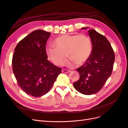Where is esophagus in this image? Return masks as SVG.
I'll use <instances>...</instances> for the list:
<instances>
[{
	"instance_id": "obj_1",
	"label": "esophagus",
	"mask_w": 128,
	"mask_h": 128,
	"mask_svg": "<svg viewBox=\"0 0 128 128\" xmlns=\"http://www.w3.org/2000/svg\"><path fill=\"white\" fill-rule=\"evenodd\" d=\"M62 72L63 73H69L70 72V71L68 70H66V69H62Z\"/></svg>"
}]
</instances>
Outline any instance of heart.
<instances>
[{"label": "heart", "mask_w": 128, "mask_h": 128, "mask_svg": "<svg viewBox=\"0 0 128 128\" xmlns=\"http://www.w3.org/2000/svg\"><path fill=\"white\" fill-rule=\"evenodd\" d=\"M92 52V41L85 34L62 35L55 39L53 46L50 45L46 48L49 60L58 66L65 64L67 56L70 58L69 64L74 62L81 64L89 58Z\"/></svg>", "instance_id": "b5f03b06"}]
</instances>
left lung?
Returning <instances> with one entry per match:
<instances>
[{"mask_svg":"<svg viewBox=\"0 0 128 128\" xmlns=\"http://www.w3.org/2000/svg\"><path fill=\"white\" fill-rule=\"evenodd\" d=\"M88 27L81 28L86 29ZM92 52L89 58L76 69L80 74L73 86L78 92L86 95L96 94L102 88L111 76L115 60L113 49L106 37L96 30H88Z\"/></svg>","mask_w":128,"mask_h":128,"instance_id":"8db88e82","label":"left lung"}]
</instances>
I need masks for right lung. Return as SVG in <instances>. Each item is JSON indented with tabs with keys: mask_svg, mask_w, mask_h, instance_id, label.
I'll list each match as a JSON object with an SVG mask.
<instances>
[{
	"mask_svg": "<svg viewBox=\"0 0 128 128\" xmlns=\"http://www.w3.org/2000/svg\"><path fill=\"white\" fill-rule=\"evenodd\" d=\"M50 34L42 30L32 32L18 43L12 59L20 88L35 97L47 94L62 72L47 60L46 44Z\"/></svg>",
	"mask_w": 128,
	"mask_h": 128,
	"instance_id": "right-lung-1",
	"label": "right lung"
}]
</instances>
